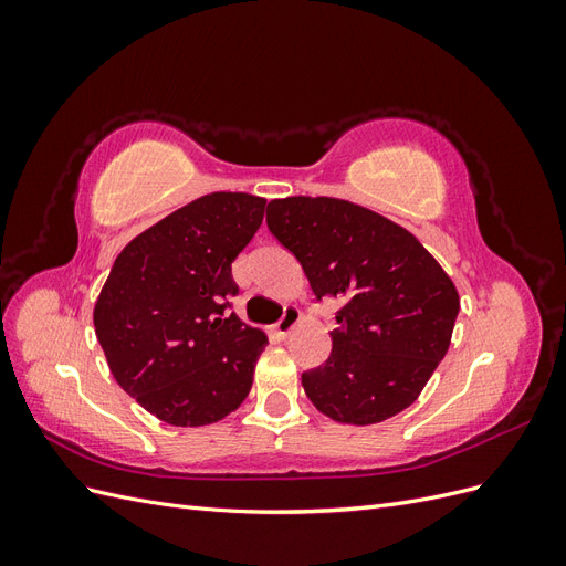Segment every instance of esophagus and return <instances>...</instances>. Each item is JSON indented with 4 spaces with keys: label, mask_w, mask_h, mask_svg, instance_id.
I'll return each instance as SVG.
<instances>
[{
    "label": "esophagus",
    "mask_w": 566,
    "mask_h": 566,
    "mask_svg": "<svg viewBox=\"0 0 566 566\" xmlns=\"http://www.w3.org/2000/svg\"><path fill=\"white\" fill-rule=\"evenodd\" d=\"M300 323V312L297 310H293V306H287V310L283 312V316H281V321L273 325V328H276V335L279 337H287V333L295 328V325Z\"/></svg>",
    "instance_id": "1"
}]
</instances>
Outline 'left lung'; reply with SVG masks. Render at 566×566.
<instances>
[{"label":"left lung","mask_w":566,"mask_h":566,"mask_svg":"<svg viewBox=\"0 0 566 566\" xmlns=\"http://www.w3.org/2000/svg\"><path fill=\"white\" fill-rule=\"evenodd\" d=\"M269 231L297 256L316 300L342 302L306 397L337 422L375 424L418 399L449 352L460 297L418 238L339 198L271 200Z\"/></svg>","instance_id":"left-lung-1"}]
</instances>
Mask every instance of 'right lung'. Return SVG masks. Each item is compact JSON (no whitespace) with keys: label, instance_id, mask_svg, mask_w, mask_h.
I'll list each match as a JSON object with an SVG mask.
<instances>
[{"label":"right lung","instance_id":"add662e5","mask_svg":"<svg viewBox=\"0 0 566 566\" xmlns=\"http://www.w3.org/2000/svg\"><path fill=\"white\" fill-rule=\"evenodd\" d=\"M264 208L227 191L188 202L129 241L101 287L94 328L113 378L167 424H212L248 397L266 335L227 310Z\"/></svg>","mask_w":566,"mask_h":566}]
</instances>
